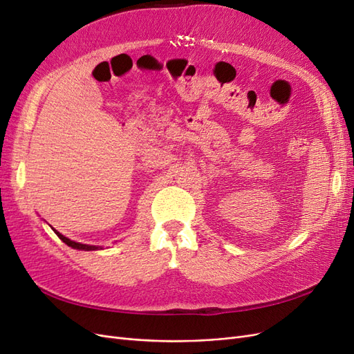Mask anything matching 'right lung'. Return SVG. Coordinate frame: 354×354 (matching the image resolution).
Returning a JSON list of instances; mask_svg holds the SVG:
<instances>
[{
    "mask_svg": "<svg viewBox=\"0 0 354 354\" xmlns=\"http://www.w3.org/2000/svg\"><path fill=\"white\" fill-rule=\"evenodd\" d=\"M51 227V226H50ZM53 229V227H51ZM53 232H55L59 239H62L63 242H65L68 246H71V248L73 250H80V251H97V250H103V246H99V245H87V243H81V242H75L66 236H63L62 233H59L56 229H53Z\"/></svg>",
    "mask_w": 354,
    "mask_h": 354,
    "instance_id": "1",
    "label": "right lung"
}]
</instances>
